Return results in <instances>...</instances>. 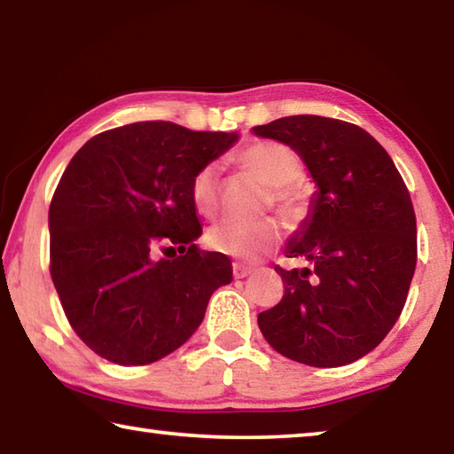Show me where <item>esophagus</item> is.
<instances>
[{
  "mask_svg": "<svg viewBox=\"0 0 454 454\" xmlns=\"http://www.w3.org/2000/svg\"><path fill=\"white\" fill-rule=\"evenodd\" d=\"M232 270H234V278H246V276H248L252 270H254V268L236 262V264L232 266Z\"/></svg>",
  "mask_w": 454,
  "mask_h": 454,
  "instance_id": "34e87169",
  "label": "esophagus"
}]
</instances>
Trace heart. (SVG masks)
I'll return each instance as SVG.
<instances>
[{
	"instance_id": "heart-1",
	"label": "heart",
	"mask_w": 454,
	"mask_h": 454,
	"mask_svg": "<svg viewBox=\"0 0 454 454\" xmlns=\"http://www.w3.org/2000/svg\"><path fill=\"white\" fill-rule=\"evenodd\" d=\"M238 162L266 186H272L274 206L292 222L309 214V190L296 182L302 172L298 153L280 142H254L238 153ZM194 208L212 216L218 208V170L208 164L194 174L190 184ZM280 240V226L276 220H236L224 218L208 230V244L214 250L236 258H258L270 252Z\"/></svg>"
}]
</instances>
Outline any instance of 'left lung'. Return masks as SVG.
<instances>
[{"instance_id":"8db88e82","label":"left lung","mask_w":454,"mask_h":454,"mask_svg":"<svg viewBox=\"0 0 454 454\" xmlns=\"http://www.w3.org/2000/svg\"><path fill=\"white\" fill-rule=\"evenodd\" d=\"M252 132L290 145L317 184L309 216L284 250L309 264L276 266L284 296L258 314V326L296 363H355L382 342L409 294L417 266L409 190L387 150L348 121L288 116Z\"/></svg>"}]
</instances>
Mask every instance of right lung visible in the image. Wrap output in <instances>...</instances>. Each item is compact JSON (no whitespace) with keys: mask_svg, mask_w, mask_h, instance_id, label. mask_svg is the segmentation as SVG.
Listing matches in <instances>:
<instances>
[{"mask_svg":"<svg viewBox=\"0 0 454 454\" xmlns=\"http://www.w3.org/2000/svg\"><path fill=\"white\" fill-rule=\"evenodd\" d=\"M238 142L172 121L107 129L82 145L50 204V272L64 312L110 363L142 366L180 348L204 320L232 262L194 244L190 184ZM168 245L181 254L153 259Z\"/></svg>","mask_w":454,"mask_h":454,"instance_id":"obj_1","label":"right lung"}]
</instances>
